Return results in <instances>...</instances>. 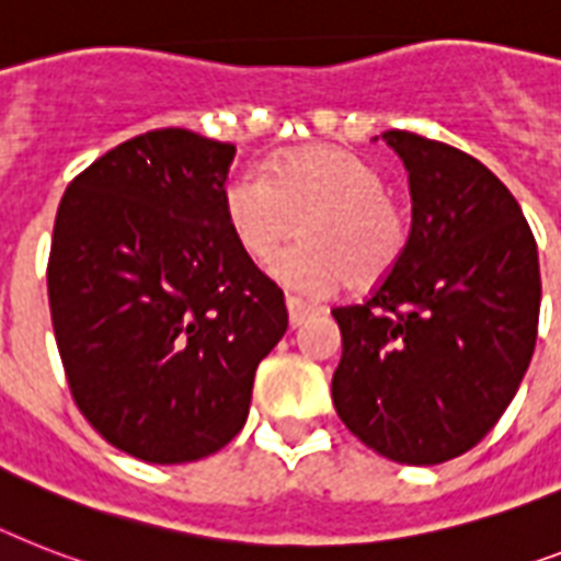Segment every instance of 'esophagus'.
Listing matches in <instances>:
<instances>
[{
	"mask_svg": "<svg viewBox=\"0 0 561 561\" xmlns=\"http://www.w3.org/2000/svg\"><path fill=\"white\" fill-rule=\"evenodd\" d=\"M322 308H317V305L311 302H302V299H296V296H288V317H290V325H302L308 317H313V313H320Z\"/></svg>",
	"mask_w": 561,
	"mask_h": 561,
	"instance_id": "34e87169",
	"label": "esophagus"
}]
</instances>
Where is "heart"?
Returning a JSON list of instances; mask_svg holds the SVG:
<instances>
[{
    "instance_id": "obj_1",
    "label": "heart",
    "mask_w": 561,
    "mask_h": 561,
    "mask_svg": "<svg viewBox=\"0 0 561 561\" xmlns=\"http://www.w3.org/2000/svg\"><path fill=\"white\" fill-rule=\"evenodd\" d=\"M225 221L250 262H271L296 227L305 241L273 265L294 294L322 296L340 282L375 288L398 271L412 241V216L386 175L359 154L308 147L244 170L221 190Z\"/></svg>"
}]
</instances>
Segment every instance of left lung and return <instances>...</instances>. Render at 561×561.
<instances>
[{"label": "left lung", "instance_id": "obj_1", "mask_svg": "<svg viewBox=\"0 0 561 561\" xmlns=\"http://www.w3.org/2000/svg\"><path fill=\"white\" fill-rule=\"evenodd\" d=\"M412 190V241L363 302L334 308L340 421L389 461L432 467L493 430L539 331V253L522 207L461 149L386 131Z\"/></svg>", "mask_w": 561, "mask_h": 561}]
</instances>
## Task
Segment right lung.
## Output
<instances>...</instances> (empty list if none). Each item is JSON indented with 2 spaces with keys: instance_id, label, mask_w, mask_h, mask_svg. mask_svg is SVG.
<instances>
[{
  "instance_id": "obj_1",
  "label": "right lung",
  "mask_w": 561,
  "mask_h": 561,
  "mask_svg": "<svg viewBox=\"0 0 561 561\" xmlns=\"http://www.w3.org/2000/svg\"><path fill=\"white\" fill-rule=\"evenodd\" d=\"M236 147L152 129L68 184L48 305L68 389L112 446L149 463L218 453L288 328L285 294L236 244L221 190Z\"/></svg>"
}]
</instances>
